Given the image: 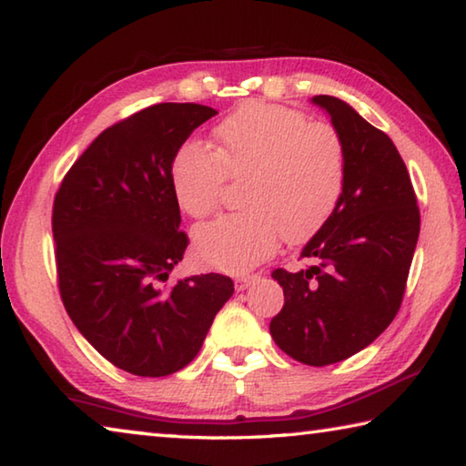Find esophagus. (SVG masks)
Returning <instances> with one entry per match:
<instances>
[{
    "mask_svg": "<svg viewBox=\"0 0 466 466\" xmlns=\"http://www.w3.org/2000/svg\"><path fill=\"white\" fill-rule=\"evenodd\" d=\"M255 279H257V275H240V278H236V289L244 291Z\"/></svg>",
    "mask_w": 466,
    "mask_h": 466,
    "instance_id": "1",
    "label": "esophagus"
}]
</instances>
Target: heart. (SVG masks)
Returning <instances> with one entry per match:
<instances>
[{
  "label": "heart",
  "instance_id": "b5f03b06",
  "mask_svg": "<svg viewBox=\"0 0 466 466\" xmlns=\"http://www.w3.org/2000/svg\"><path fill=\"white\" fill-rule=\"evenodd\" d=\"M216 152L187 144L170 167L178 208L201 219L218 208L226 178L242 180L247 211L218 218L195 234V250L224 271H247L273 255L283 236L310 240L345 185V147L335 127L296 108L244 102L214 129Z\"/></svg>",
  "mask_w": 466,
  "mask_h": 466
}]
</instances>
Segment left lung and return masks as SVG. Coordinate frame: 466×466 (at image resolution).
Segmentation results:
<instances>
[{
	"instance_id": "8db88e82",
	"label": "left lung",
	"mask_w": 466,
	"mask_h": 466,
	"mask_svg": "<svg viewBox=\"0 0 466 466\" xmlns=\"http://www.w3.org/2000/svg\"><path fill=\"white\" fill-rule=\"evenodd\" d=\"M312 102L341 136L345 185L333 216L302 248L314 265L271 273L286 304L269 330L289 358L329 366L364 350L397 317L420 238V208L384 131L335 96Z\"/></svg>"
}]
</instances>
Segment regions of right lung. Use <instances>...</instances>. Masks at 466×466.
<instances>
[{"label": "right lung", "instance_id": "obj_1", "mask_svg": "<svg viewBox=\"0 0 466 466\" xmlns=\"http://www.w3.org/2000/svg\"><path fill=\"white\" fill-rule=\"evenodd\" d=\"M211 106L162 102L108 127L63 178L53 203L59 294L77 330L110 364L136 376H168L191 364L230 278L168 283L188 238L170 167Z\"/></svg>", "mask_w": 466, "mask_h": 466}]
</instances>
